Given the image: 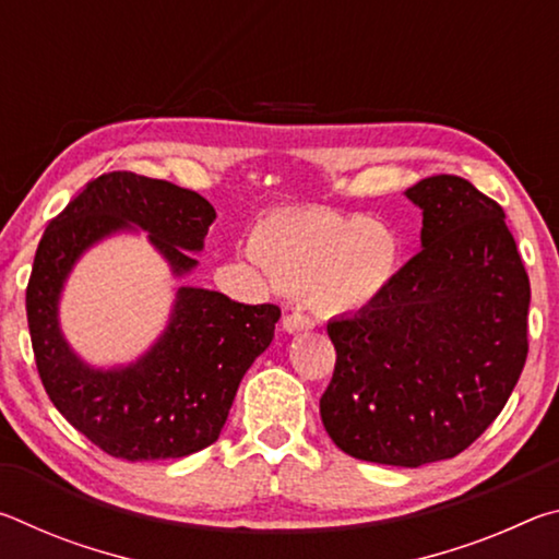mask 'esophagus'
<instances>
[{
    "label": "esophagus",
    "instance_id": "34e87169",
    "mask_svg": "<svg viewBox=\"0 0 559 559\" xmlns=\"http://www.w3.org/2000/svg\"><path fill=\"white\" fill-rule=\"evenodd\" d=\"M316 325L313 318L302 316V313H288L283 318V328L288 330V333H302V330H310Z\"/></svg>",
    "mask_w": 559,
    "mask_h": 559
}]
</instances>
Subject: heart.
Wrapping results in <instances>:
<instances>
[{
	"label": "heart",
	"mask_w": 559,
	"mask_h": 559,
	"mask_svg": "<svg viewBox=\"0 0 559 559\" xmlns=\"http://www.w3.org/2000/svg\"><path fill=\"white\" fill-rule=\"evenodd\" d=\"M253 253L278 283L347 313L392 286L402 246L390 226L335 210L283 212L259 226Z\"/></svg>",
	"instance_id": "b5f03b06"
}]
</instances>
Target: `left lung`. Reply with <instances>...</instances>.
Wrapping results in <instances>:
<instances>
[{
  "mask_svg": "<svg viewBox=\"0 0 559 559\" xmlns=\"http://www.w3.org/2000/svg\"><path fill=\"white\" fill-rule=\"evenodd\" d=\"M421 251L372 306L328 323L325 431L349 456L416 468L459 456L503 412L527 357L530 281L506 212L468 179L406 189Z\"/></svg>",
  "mask_w": 559,
  "mask_h": 559,
  "instance_id": "left-lung-1",
  "label": "left lung"
}]
</instances>
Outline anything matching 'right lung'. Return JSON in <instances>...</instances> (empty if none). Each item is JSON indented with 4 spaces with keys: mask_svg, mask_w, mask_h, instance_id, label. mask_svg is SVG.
<instances>
[{
    "mask_svg": "<svg viewBox=\"0 0 559 559\" xmlns=\"http://www.w3.org/2000/svg\"><path fill=\"white\" fill-rule=\"evenodd\" d=\"M214 206L192 189L135 173H106L53 216L26 286L36 370L66 421L122 461L182 459L219 439L241 377L271 345L281 308L179 288L165 335L135 365L91 370L59 330V293L75 259L103 236L140 226L182 276L197 266Z\"/></svg>",
    "mask_w": 559,
    "mask_h": 559,
    "instance_id": "add662e5",
    "label": "right lung"
}]
</instances>
